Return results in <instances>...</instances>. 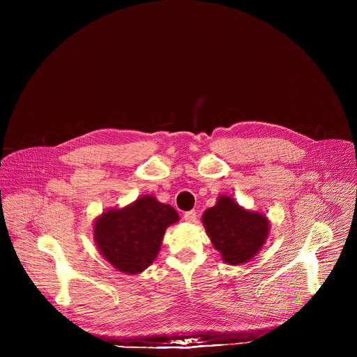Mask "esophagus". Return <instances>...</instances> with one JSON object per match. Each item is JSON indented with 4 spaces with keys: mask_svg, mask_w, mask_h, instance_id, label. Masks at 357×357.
I'll list each match as a JSON object with an SVG mask.
<instances>
[{
    "mask_svg": "<svg viewBox=\"0 0 357 357\" xmlns=\"http://www.w3.org/2000/svg\"><path fill=\"white\" fill-rule=\"evenodd\" d=\"M183 220L188 223H195L196 222V212L195 211H189L183 213Z\"/></svg>",
    "mask_w": 357,
    "mask_h": 357,
    "instance_id": "esophagus-1",
    "label": "esophagus"
}]
</instances>
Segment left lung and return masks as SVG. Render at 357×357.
<instances>
[{
  "instance_id": "left-lung-1",
  "label": "left lung",
  "mask_w": 357,
  "mask_h": 357,
  "mask_svg": "<svg viewBox=\"0 0 357 357\" xmlns=\"http://www.w3.org/2000/svg\"><path fill=\"white\" fill-rule=\"evenodd\" d=\"M202 222L213 247L222 254V260L230 266L248 263L256 257L270 231V222L264 215L241 208L225 195L203 213Z\"/></svg>"
}]
</instances>
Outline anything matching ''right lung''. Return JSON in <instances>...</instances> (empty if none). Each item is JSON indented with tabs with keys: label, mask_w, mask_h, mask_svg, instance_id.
Here are the masks:
<instances>
[{
	"label": "right lung",
	"mask_w": 357,
	"mask_h": 357,
	"mask_svg": "<svg viewBox=\"0 0 357 357\" xmlns=\"http://www.w3.org/2000/svg\"><path fill=\"white\" fill-rule=\"evenodd\" d=\"M178 220L171 205L144 195L123 209H110L98 216L94 241L117 271L139 274L157 259L167 227Z\"/></svg>",
	"instance_id": "obj_1"
}]
</instances>
